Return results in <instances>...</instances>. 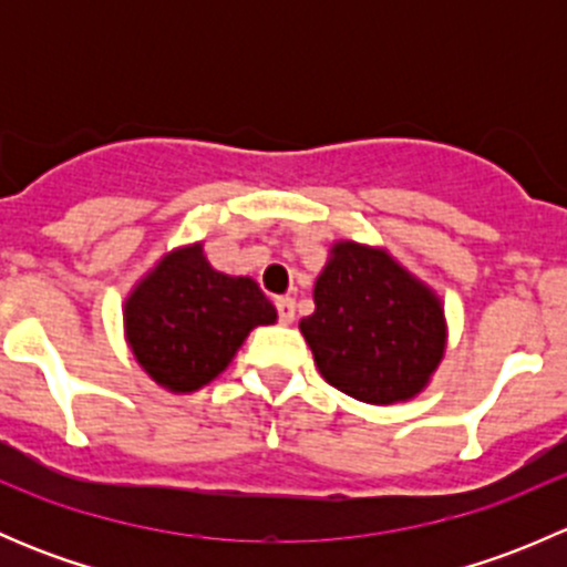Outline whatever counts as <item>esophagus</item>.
Here are the masks:
<instances>
[{
    "label": "esophagus",
    "instance_id": "obj_1",
    "mask_svg": "<svg viewBox=\"0 0 567 567\" xmlns=\"http://www.w3.org/2000/svg\"><path fill=\"white\" fill-rule=\"evenodd\" d=\"M277 312H279V320H282V323H293L296 301L290 299V296H282V299H277Z\"/></svg>",
    "mask_w": 567,
    "mask_h": 567
}]
</instances>
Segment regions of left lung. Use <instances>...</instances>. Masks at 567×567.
Returning a JSON list of instances; mask_svg holds the SVG:
<instances>
[{
    "mask_svg": "<svg viewBox=\"0 0 567 567\" xmlns=\"http://www.w3.org/2000/svg\"><path fill=\"white\" fill-rule=\"evenodd\" d=\"M301 334L326 381L373 405L414 398L447 342L436 296L384 249L340 241L316 282Z\"/></svg>",
    "mask_w": 567,
    "mask_h": 567,
    "instance_id": "obj_1",
    "label": "left lung"
}]
</instances>
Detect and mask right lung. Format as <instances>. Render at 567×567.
<instances>
[{
  "label": "right lung",
  "mask_w": 567,
  "mask_h": 567,
  "mask_svg": "<svg viewBox=\"0 0 567 567\" xmlns=\"http://www.w3.org/2000/svg\"><path fill=\"white\" fill-rule=\"evenodd\" d=\"M277 310L249 277L210 268L203 244L164 257L125 301L136 362L169 392H194L230 364L255 326Z\"/></svg>",
  "instance_id": "obj_1"
}]
</instances>
